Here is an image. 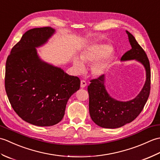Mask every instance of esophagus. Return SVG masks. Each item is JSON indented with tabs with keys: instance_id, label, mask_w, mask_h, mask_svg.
Listing matches in <instances>:
<instances>
[{
	"instance_id": "1",
	"label": "esophagus",
	"mask_w": 160,
	"mask_h": 160,
	"mask_svg": "<svg viewBox=\"0 0 160 160\" xmlns=\"http://www.w3.org/2000/svg\"><path fill=\"white\" fill-rule=\"evenodd\" d=\"M86 86H87L86 81L81 80V82H80V87H81V88H84Z\"/></svg>"
}]
</instances>
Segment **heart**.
I'll return each mask as SVG.
<instances>
[{
    "label": "heart",
    "instance_id": "1",
    "mask_svg": "<svg viewBox=\"0 0 160 160\" xmlns=\"http://www.w3.org/2000/svg\"><path fill=\"white\" fill-rule=\"evenodd\" d=\"M112 47L107 44H93L84 50L80 54L81 61L76 58L73 60V67L77 73L84 70V63H95L91 67V71L95 76H100L104 73L109 66L113 57L109 53ZM97 62H96L95 61Z\"/></svg>",
    "mask_w": 160,
    "mask_h": 160
}]
</instances>
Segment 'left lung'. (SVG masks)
<instances>
[{"instance_id": "8db88e82", "label": "left lung", "mask_w": 160, "mask_h": 160, "mask_svg": "<svg viewBox=\"0 0 160 160\" xmlns=\"http://www.w3.org/2000/svg\"><path fill=\"white\" fill-rule=\"evenodd\" d=\"M131 49L121 58V60H136L143 64L146 69L147 79L140 93L133 100L120 102L112 98L104 87V76L90 80L88 86L89 96V113L95 123L102 128H116L136 118L143 110L150 94L151 68L147 53L139 45L135 37L128 31Z\"/></svg>"}]
</instances>
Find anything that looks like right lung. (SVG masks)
<instances>
[{
  "instance_id": "add662e5",
  "label": "right lung",
  "mask_w": 160,
  "mask_h": 160,
  "mask_svg": "<svg viewBox=\"0 0 160 160\" xmlns=\"http://www.w3.org/2000/svg\"><path fill=\"white\" fill-rule=\"evenodd\" d=\"M54 32L51 27L28 30L6 61L5 87L13 109L23 120L39 127L62 120L68 100L80 86L79 78L43 62L37 54L36 47Z\"/></svg>"
}]
</instances>
